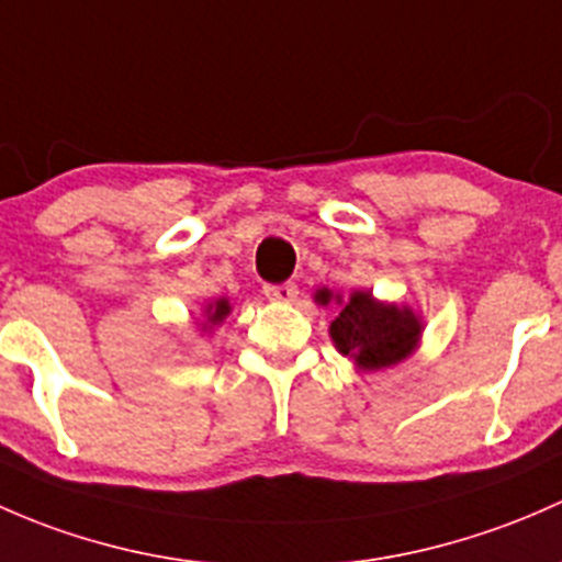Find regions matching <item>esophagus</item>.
<instances>
[{
  "instance_id": "34e87169",
  "label": "esophagus",
  "mask_w": 562,
  "mask_h": 562,
  "mask_svg": "<svg viewBox=\"0 0 562 562\" xmlns=\"http://www.w3.org/2000/svg\"><path fill=\"white\" fill-rule=\"evenodd\" d=\"M297 294L300 292L294 283H268V286H265V297L273 300V303H294Z\"/></svg>"
}]
</instances>
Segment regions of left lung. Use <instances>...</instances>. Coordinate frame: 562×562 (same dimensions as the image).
<instances>
[{"label":"left lung","mask_w":562,"mask_h":562,"mask_svg":"<svg viewBox=\"0 0 562 562\" xmlns=\"http://www.w3.org/2000/svg\"><path fill=\"white\" fill-rule=\"evenodd\" d=\"M314 303L338 308L329 324V338L338 355L349 357L357 370L370 373L401 366L419 349L425 322L411 305L386 303L373 297L370 289H351L344 297L327 286L316 289Z\"/></svg>","instance_id":"left-lung-1"}]
</instances>
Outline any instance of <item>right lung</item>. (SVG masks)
Wrapping results in <instances>:
<instances>
[{"label":"right lung","instance_id":"add662e5","mask_svg":"<svg viewBox=\"0 0 562 562\" xmlns=\"http://www.w3.org/2000/svg\"><path fill=\"white\" fill-rule=\"evenodd\" d=\"M229 314H233V303L227 297L207 300V303H202V322H196V329L211 335L218 324H224Z\"/></svg>","mask_w":562,"mask_h":562}]
</instances>
